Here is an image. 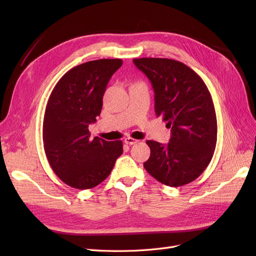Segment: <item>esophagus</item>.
<instances>
[{
	"label": "esophagus",
	"mask_w": 256,
	"mask_h": 256,
	"mask_svg": "<svg viewBox=\"0 0 256 256\" xmlns=\"http://www.w3.org/2000/svg\"><path fill=\"white\" fill-rule=\"evenodd\" d=\"M138 142V140H136V138H125V143L128 145H134V144H136Z\"/></svg>",
	"instance_id": "1"
}]
</instances>
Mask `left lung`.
<instances>
[{
	"instance_id": "left-lung-1",
	"label": "left lung",
	"mask_w": 256,
	"mask_h": 256,
	"mask_svg": "<svg viewBox=\"0 0 256 256\" xmlns=\"http://www.w3.org/2000/svg\"><path fill=\"white\" fill-rule=\"evenodd\" d=\"M154 92V112L171 128L168 145L146 141L150 148L144 168L170 187L187 184L212 161L216 144V116L212 99L200 76L171 58H134Z\"/></svg>"
}]
</instances>
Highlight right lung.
Segmentation results:
<instances>
[{"label":"right lung","instance_id":"obj_1","mask_svg":"<svg viewBox=\"0 0 256 256\" xmlns=\"http://www.w3.org/2000/svg\"><path fill=\"white\" fill-rule=\"evenodd\" d=\"M120 58H102L72 68L54 86L46 106L42 141L46 156L62 182L90 189L110 175L122 154L120 140L90 138L88 125L102 109V97Z\"/></svg>","mask_w":256,"mask_h":256}]
</instances>
